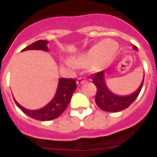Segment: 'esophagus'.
<instances>
[{
	"label": "esophagus",
	"instance_id": "esophagus-1",
	"mask_svg": "<svg viewBox=\"0 0 157 157\" xmlns=\"http://www.w3.org/2000/svg\"><path fill=\"white\" fill-rule=\"evenodd\" d=\"M84 81H85V80H84V79H83V77H79V78L77 79V85H80V84H83Z\"/></svg>",
	"mask_w": 157,
	"mask_h": 157
}]
</instances>
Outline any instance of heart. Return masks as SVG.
Segmentation results:
<instances>
[{
  "mask_svg": "<svg viewBox=\"0 0 157 157\" xmlns=\"http://www.w3.org/2000/svg\"><path fill=\"white\" fill-rule=\"evenodd\" d=\"M115 45H114L113 44ZM118 51V45L114 41L106 39L92 46L87 51L74 57L73 60L65 59L64 63L71 68H88L98 71L114 60Z\"/></svg>",
  "mask_w": 157,
  "mask_h": 157,
  "instance_id": "obj_1",
  "label": "heart"
}]
</instances>
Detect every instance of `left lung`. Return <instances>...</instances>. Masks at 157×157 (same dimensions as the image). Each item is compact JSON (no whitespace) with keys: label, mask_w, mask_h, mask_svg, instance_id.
I'll return each mask as SVG.
<instances>
[{"label":"left lung","mask_w":157,"mask_h":157,"mask_svg":"<svg viewBox=\"0 0 157 157\" xmlns=\"http://www.w3.org/2000/svg\"><path fill=\"white\" fill-rule=\"evenodd\" d=\"M133 48L137 50V46H133ZM144 74L141 85L135 92L127 95H118L113 93L107 86L105 81L104 71L95 73L91 77L93 84L97 88V92L95 97V103L101 110L107 112H118L127 108L138 96L144 83Z\"/></svg>","instance_id":"left-lung-1"}]
</instances>
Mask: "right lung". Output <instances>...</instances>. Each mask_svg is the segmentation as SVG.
Listing matches in <instances>:
<instances>
[{
  "label": "right lung",
  "instance_id": "right-lung-1",
  "mask_svg": "<svg viewBox=\"0 0 157 157\" xmlns=\"http://www.w3.org/2000/svg\"><path fill=\"white\" fill-rule=\"evenodd\" d=\"M48 43V41L46 40H39L27 46L24 50H22V51L29 50H40L43 51H48V47H47ZM76 88H77V84L74 79L60 78L54 97L45 107L38 110L26 109L25 107H22L15 99V98L13 99L17 107L24 114L31 118L39 121H50L59 117L65 111Z\"/></svg>",
  "mask_w": 157,
  "mask_h": 157
}]
</instances>
